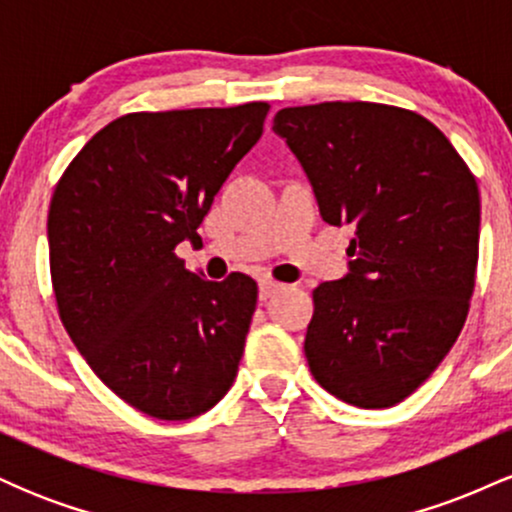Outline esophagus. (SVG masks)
I'll list each match as a JSON object with an SVG mask.
<instances>
[{
  "mask_svg": "<svg viewBox=\"0 0 512 512\" xmlns=\"http://www.w3.org/2000/svg\"><path fill=\"white\" fill-rule=\"evenodd\" d=\"M281 289L279 281H272V279H262L260 281V301H267V298H272L276 291Z\"/></svg>",
  "mask_w": 512,
  "mask_h": 512,
  "instance_id": "obj_1",
  "label": "esophagus"
}]
</instances>
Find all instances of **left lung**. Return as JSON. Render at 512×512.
I'll list each match as a JSON object with an SVG mask.
<instances>
[{
    "mask_svg": "<svg viewBox=\"0 0 512 512\" xmlns=\"http://www.w3.org/2000/svg\"><path fill=\"white\" fill-rule=\"evenodd\" d=\"M322 219L351 226V272L313 291V378L361 409L395 407L460 337L479 260V187L455 146L414 110L315 103L274 115Z\"/></svg>",
    "mask_w": 512,
    "mask_h": 512,
    "instance_id": "left-lung-1",
    "label": "left lung"
}]
</instances>
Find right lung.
I'll return each instance as SVG.
<instances>
[{
	"mask_svg": "<svg viewBox=\"0 0 512 512\" xmlns=\"http://www.w3.org/2000/svg\"><path fill=\"white\" fill-rule=\"evenodd\" d=\"M269 103L129 113L93 134L48 214L57 313L93 373L163 421L204 414L231 390L257 284L207 281L175 255L236 163L262 137Z\"/></svg>",
	"mask_w": 512,
	"mask_h": 512,
	"instance_id": "1",
	"label": "right lung"
}]
</instances>
